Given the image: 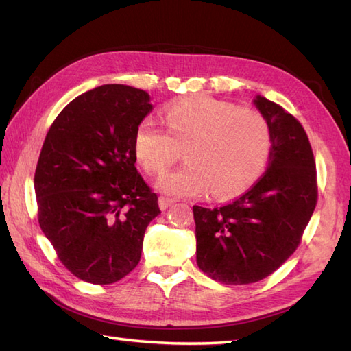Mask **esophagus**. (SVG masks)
I'll use <instances>...</instances> for the list:
<instances>
[{"label":"esophagus","instance_id":"esophagus-1","mask_svg":"<svg viewBox=\"0 0 351 351\" xmlns=\"http://www.w3.org/2000/svg\"><path fill=\"white\" fill-rule=\"evenodd\" d=\"M158 204H160V208L164 211V210H167L171 204H175V201H173V199H170V197L161 196L160 199H158Z\"/></svg>","mask_w":351,"mask_h":351}]
</instances>
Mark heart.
<instances>
[{"label": "heart", "instance_id": "obj_1", "mask_svg": "<svg viewBox=\"0 0 351 351\" xmlns=\"http://www.w3.org/2000/svg\"><path fill=\"white\" fill-rule=\"evenodd\" d=\"M167 130L144 120L135 134V154L150 175H162L185 149L187 166L162 176L158 189L171 196L232 197L263 173L271 149L267 123L252 109L191 95L166 108Z\"/></svg>", "mask_w": 351, "mask_h": 351}]
</instances>
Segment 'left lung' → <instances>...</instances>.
<instances>
[{"mask_svg":"<svg viewBox=\"0 0 351 351\" xmlns=\"http://www.w3.org/2000/svg\"><path fill=\"white\" fill-rule=\"evenodd\" d=\"M252 101L271 134L267 170L236 201L193 207L199 269L225 285L256 283L277 271L298 248L318 199L303 126L263 95Z\"/></svg>","mask_w":351,"mask_h":351,"instance_id":"1","label":"left lung"}]
</instances>
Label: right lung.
<instances>
[{
  "instance_id": "obj_1",
  "label": "right lung",
  "mask_w": 351,
  "mask_h": 351,
  "mask_svg": "<svg viewBox=\"0 0 351 351\" xmlns=\"http://www.w3.org/2000/svg\"><path fill=\"white\" fill-rule=\"evenodd\" d=\"M152 108L143 89L101 85L68 103L45 136L34 173L40 230L88 283L126 277L161 213L135 167L136 129Z\"/></svg>"
}]
</instances>
